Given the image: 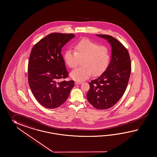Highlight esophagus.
Wrapping results in <instances>:
<instances>
[{"instance_id":"34e87169","label":"esophagus","mask_w":157,"mask_h":157,"mask_svg":"<svg viewBox=\"0 0 157 157\" xmlns=\"http://www.w3.org/2000/svg\"><path fill=\"white\" fill-rule=\"evenodd\" d=\"M75 85L82 84V82H75Z\"/></svg>"}]
</instances>
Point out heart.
Segmentation results:
<instances>
[{
  "label": "heart",
  "instance_id": "1",
  "mask_svg": "<svg viewBox=\"0 0 157 157\" xmlns=\"http://www.w3.org/2000/svg\"><path fill=\"white\" fill-rule=\"evenodd\" d=\"M75 52L67 50L64 54V60L70 68H74L82 60L80 67L70 73V77L77 82H83L92 76L101 75L107 69L111 59L109 48L104 45L84 38L74 45Z\"/></svg>",
  "mask_w": 157,
  "mask_h": 157
}]
</instances>
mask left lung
Wrapping results in <instances>:
<instances>
[{"mask_svg":"<svg viewBox=\"0 0 157 157\" xmlns=\"http://www.w3.org/2000/svg\"><path fill=\"white\" fill-rule=\"evenodd\" d=\"M96 36L107 40L111 45V61L99 77L89 83L87 98L96 109H107L117 103L125 91L131 62L128 50L117 39L109 35Z\"/></svg>","mask_w":157,"mask_h":157,"instance_id":"1","label":"left lung"}]
</instances>
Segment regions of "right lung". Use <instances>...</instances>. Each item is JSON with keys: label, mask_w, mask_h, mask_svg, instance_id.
I'll list each match as a JSON object with an SVG mask.
<instances>
[{"label": "right lung", "mask_w": 157, "mask_h": 157, "mask_svg": "<svg viewBox=\"0 0 157 157\" xmlns=\"http://www.w3.org/2000/svg\"><path fill=\"white\" fill-rule=\"evenodd\" d=\"M74 37L71 33H50L31 51L28 67L29 85L38 103L47 108L61 106L74 86L73 80L59 82L68 76L62 48Z\"/></svg>", "instance_id": "right-lung-1"}]
</instances>
